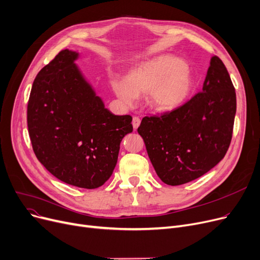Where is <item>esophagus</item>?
Masks as SVG:
<instances>
[{
    "instance_id": "1",
    "label": "esophagus",
    "mask_w": 260,
    "mask_h": 260,
    "mask_svg": "<svg viewBox=\"0 0 260 260\" xmlns=\"http://www.w3.org/2000/svg\"><path fill=\"white\" fill-rule=\"evenodd\" d=\"M140 123H141V119H140L139 117H137V116H134V117H133V119H132L133 129H134V130H137V129L139 128V126H140Z\"/></svg>"
}]
</instances>
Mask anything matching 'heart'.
Segmentation results:
<instances>
[{"mask_svg": "<svg viewBox=\"0 0 260 260\" xmlns=\"http://www.w3.org/2000/svg\"><path fill=\"white\" fill-rule=\"evenodd\" d=\"M111 85L119 100L131 105L135 96H146L147 105L159 113L183 106L192 90V76L182 60L162 55L132 69L126 79L113 78Z\"/></svg>", "mask_w": 260, "mask_h": 260, "instance_id": "1", "label": "heart"}]
</instances>
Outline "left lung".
Segmentation results:
<instances>
[{
  "label": "left lung",
  "instance_id": "8db88e82",
  "mask_svg": "<svg viewBox=\"0 0 260 260\" xmlns=\"http://www.w3.org/2000/svg\"><path fill=\"white\" fill-rule=\"evenodd\" d=\"M235 114L236 92L214 56L201 92L175 111L142 119L138 132L158 178L177 186L215 167L230 147Z\"/></svg>",
  "mask_w": 260,
  "mask_h": 260
}]
</instances>
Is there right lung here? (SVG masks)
<instances>
[{"instance_id":"obj_1","label":"right lung","mask_w":260,"mask_h":260,"mask_svg":"<svg viewBox=\"0 0 260 260\" xmlns=\"http://www.w3.org/2000/svg\"><path fill=\"white\" fill-rule=\"evenodd\" d=\"M63 49L34 80L27 126L34 152L51 174L67 184L93 189L109 180L120 142L131 133L132 117L114 115L85 81Z\"/></svg>"}]
</instances>
